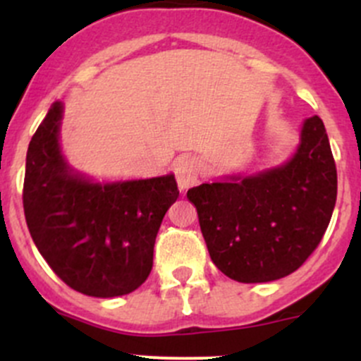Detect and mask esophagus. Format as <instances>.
<instances>
[{
	"label": "esophagus",
	"mask_w": 361,
	"mask_h": 361,
	"mask_svg": "<svg viewBox=\"0 0 361 361\" xmlns=\"http://www.w3.org/2000/svg\"><path fill=\"white\" fill-rule=\"evenodd\" d=\"M174 174H176L178 187L187 190L199 180V164L192 157H180L174 164Z\"/></svg>",
	"instance_id": "obj_1"
}]
</instances>
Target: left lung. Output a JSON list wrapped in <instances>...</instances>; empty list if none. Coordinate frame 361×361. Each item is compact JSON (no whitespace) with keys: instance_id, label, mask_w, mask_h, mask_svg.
Returning a JSON list of instances; mask_svg holds the SVG:
<instances>
[{"instance_id":"obj_1","label":"left lung","mask_w":361,"mask_h":361,"mask_svg":"<svg viewBox=\"0 0 361 361\" xmlns=\"http://www.w3.org/2000/svg\"><path fill=\"white\" fill-rule=\"evenodd\" d=\"M213 264L239 283L297 271L318 248L337 199V169L323 120L304 122L285 166L187 192Z\"/></svg>"}]
</instances>
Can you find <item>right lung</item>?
<instances>
[{"label":"right lung","instance_id":"obj_1","mask_svg":"<svg viewBox=\"0 0 361 361\" xmlns=\"http://www.w3.org/2000/svg\"><path fill=\"white\" fill-rule=\"evenodd\" d=\"M54 103L27 148L23 204L29 234L69 288L110 298L140 288L162 218L178 199L173 174L99 185L75 174L59 148Z\"/></svg>","mask_w":361,"mask_h":361}]
</instances>
